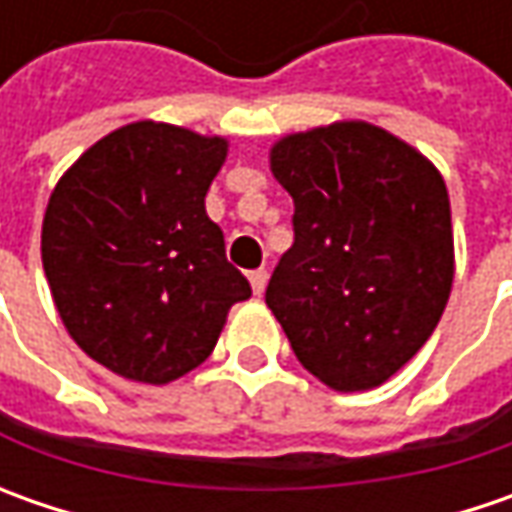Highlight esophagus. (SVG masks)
<instances>
[{
  "instance_id": "34e87169",
  "label": "esophagus",
  "mask_w": 512,
  "mask_h": 512,
  "mask_svg": "<svg viewBox=\"0 0 512 512\" xmlns=\"http://www.w3.org/2000/svg\"><path fill=\"white\" fill-rule=\"evenodd\" d=\"M250 287H253V293H256V296H262V293H265V287H267L265 267H259V270H253V273H250Z\"/></svg>"
}]
</instances>
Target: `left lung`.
I'll return each mask as SVG.
<instances>
[{"label": "left lung", "instance_id": "left-lung-1", "mask_svg": "<svg viewBox=\"0 0 512 512\" xmlns=\"http://www.w3.org/2000/svg\"><path fill=\"white\" fill-rule=\"evenodd\" d=\"M270 170L296 210L267 307L327 387L387 382L430 339L453 287L444 179L419 150L367 122L285 136Z\"/></svg>", "mask_w": 512, "mask_h": 512}]
</instances>
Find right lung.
<instances>
[{"mask_svg": "<svg viewBox=\"0 0 512 512\" xmlns=\"http://www.w3.org/2000/svg\"><path fill=\"white\" fill-rule=\"evenodd\" d=\"M225 156L219 136L136 122L85 150L50 193L42 265L56 310L73 342L125 379L185 376L250 299L205 213Z\"/></svg>", "mask_w": 512, "mask_h": 512, "instance_id": "obj_1", "label": "right lung"}]
</instances>
